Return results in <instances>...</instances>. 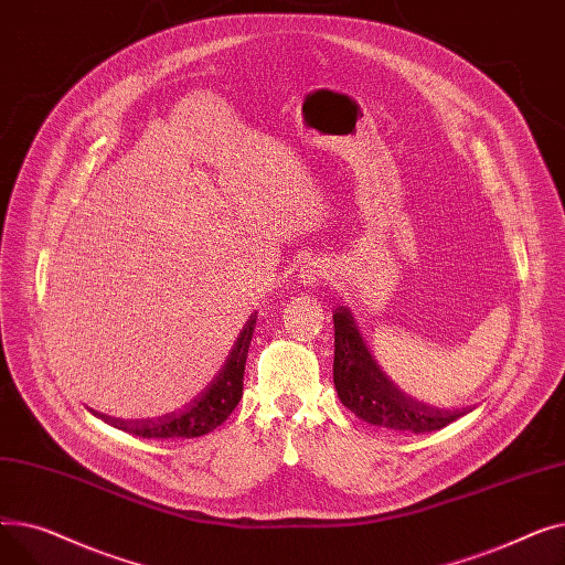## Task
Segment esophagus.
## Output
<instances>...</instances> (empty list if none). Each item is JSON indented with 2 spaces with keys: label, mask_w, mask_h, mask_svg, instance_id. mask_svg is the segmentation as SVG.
<instances>
[{
  "label": "esophagus",
  "mask_w": 565,
  "mask_h": 565,
  "mask_svg": "<svg viewBox=\"0 0 565 565\" xmlns=\"http://www.w3.org/2000/svg\"><path fill=\"white\" fill-rule=\"evenodd\" d=\"M302 279H305V284H316V281H320L322 279V270H320V265H316V263H311L307 270L302 273Z\"/></svg>",
  "instance_id": "1"
}]
</instances>
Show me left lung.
I'll list each match as a JSON object with an SVG mask.
<instances>
[{
  "label": "left lung",
  "mask_w": 565,
  "mask_h": 565,
  "mask_svg": "<svg viewBox=\"0 0 565 565\" xmlns=\"http://www.w3.org/2000/svg\"><path fill=\"white\" fill-rule=\"evenodd\" d=\"M334 387L360 419L398 433H433L469 412L430 407L403 394L377 366L345 307L334 311Z\"/></svg>",
  "instance_id": "obj_1"
}]
</instances>
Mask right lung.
Returning a JSON list of instances; mask_svg holds the SVG:
<instances>
[{
    "label": "right lung",
    "instance_id": "1",
    "mask_svg": "<svg viewBox=\"0 0 565 565\" xmlns=\"http://www.w3.org/2000/svg\"><path fill=\"white\" fill-rule=\"evenodd\" d=\"M254 328H256V313L249 316L241 337H237L233 350L228 352L222 371L215 375L211 384H207L205 392H201V396H196L185 409L164 414V417H158V419H135V422L105 417V414H100V417L116 428H121L137 437H146V439H169V437L188 439V437H201L215 430L228 419V414L243 398V380H245L243 375H245Z\"/></svg>",
    "mask_w": 565,
    "mask_h": 565
}]
</instances>
